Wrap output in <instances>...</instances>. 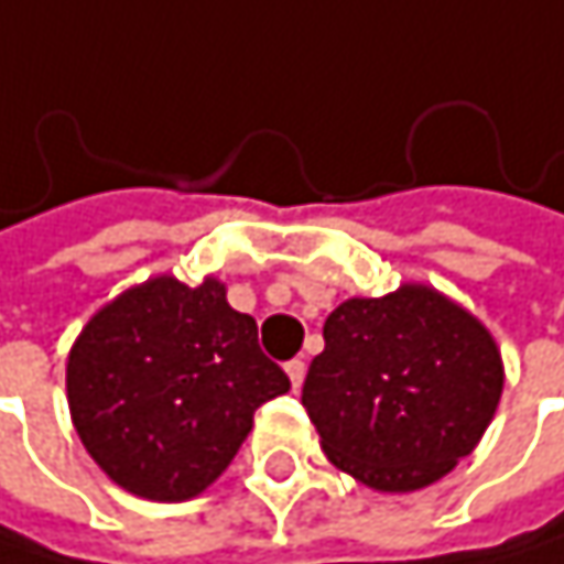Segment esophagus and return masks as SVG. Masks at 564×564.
Instances as JSON below:
<instances>
[{"instance_id": "1", "label": "esophagus", "mask_w": 564, "mask_h": 564, "mask_svg": "<svg viewBox=\"0 0 564 564\" xmlns=\"http://www.w3.org/2000/svg\"><path fill=\"white\" fill-rule=\"evenodd\" d=\"M286 379H290V389L300 392V386H303V379H306V362H303V359L286 362Z\"/></svg>"}]
</instances>
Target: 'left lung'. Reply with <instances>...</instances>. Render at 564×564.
Here are the masks:
<instances>
[{"mask_svg":"<svg viewBox=\"0 0 564 564\" xmlns=\"http://www.w3.org/2000/svg\"><path fill=\"white\" fill-rule=\"evenodd\" d=\"M323 339L303 404L323 454L369 490L437 484L497 414L507 372L494 333L427 283L343 300Z\"/></svg>","mask_w":564,"mask_h":564,"instance_id":"8db88e82","label":"left lung"}]
</instances>
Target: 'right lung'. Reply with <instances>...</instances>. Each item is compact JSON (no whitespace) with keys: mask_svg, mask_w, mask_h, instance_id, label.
Segmentation results:
<instances>
[{"mask_svg":"<svg viewBox=\"0 0 564 564\" xmlns=\"http://www.w3.org/2000/svg\"><path fill=\"white\" fill-rule=\"evenodd\" d=\"M70 424L94 464L127 494L182 503L208 490L254 427V411L290 389L258 346V323L228 286L172 274L104 303L67 352Z\"/></svg>","mask_w":564,"mask_h":564,"instance_id":"right-lung-1","label":"right lung"}]
</instances>
